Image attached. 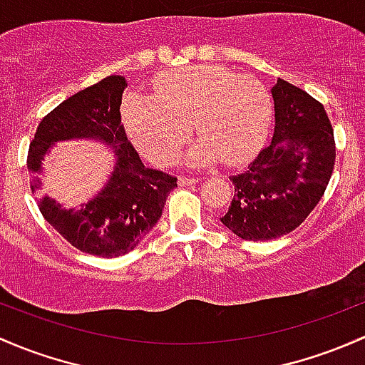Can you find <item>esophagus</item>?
I'll use <instances>...</instances> for the list:
<instances>
[{
	"label": "esophagus",
	"instance_id": "obj_1",
	"mask_svg": "<svg viewBox=\"0 0 365 365\" xmlns=\"http://www.w3.org/2000/svg\"><path fill=\"white\" fill-rule=\"evenodd\" d=\"M197 182H199L197 178H190V176H180L178 178L180 187H189V185H194V183H197Z\"/></svg>",
	"mask_w": 365,
	"mask_h": 365
}]
</instances>
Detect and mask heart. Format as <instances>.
<instances>
[{
	"instance_id": "1",
	"label": "heart",
	"mask_w": 365,
	"mask_h": 365,
	"mask_svg": "<svg viewBox=\"0 0 365 365\" xmlns=\"http://www.w3.org/2000/svg\"><path fill=\"white\" fill-rule=\"evenodd\" d=\"M155 99L134 94L125 105L129 136L152 163L171 164L192 134V166L218 157L234 166L262 147L271 120V96L262 82L215 64L183 68L160 76Z\"/></svg>"
}]
</instances>
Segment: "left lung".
I'll return each instance as SVG.
<instances>
[{
  "instance_id": "obj_1",
  "label": "left lung",
  "mask_w": 365,
  "mask_h": 365,
  "mask_svg": "<svg viewBox=\"0 0 365 365\" xmlns=\"http://www.w3.org/2000/svg\"><path fill=\"white\" fill-rule=\"evenodd\" d=\"M271 143L231 176L234 197L222 224L247 241L292 232L324 195L336 160L334 131L324 105L278 78Z\"/></svg>"
}]
</instances>
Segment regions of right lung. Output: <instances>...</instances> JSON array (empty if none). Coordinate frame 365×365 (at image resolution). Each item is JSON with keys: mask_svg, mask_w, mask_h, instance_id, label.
Here are the masks:
<instances>
[{"mask_svg": "<svg viewBox=\"0 0 365 365\" xmlns=\"http://www.w3.org/2000/svg\"><path fill=\"white\" fill-rule=\"evenodd\" d=\"M124 76L112 75L76 92L41 118L28 152L31 190L45 220L80 252L118 257L134 250L163 215L176 187L175 176L145 168L128 140L120 117ZM101 139L114 148L118 163L109 183L78 210H64L41 194V160L56 140Z\"/></svg>", "mask_w": 365, "mask_h": 365, "instance_id": "obj_1", "label": "right lung"}]
</instances>
